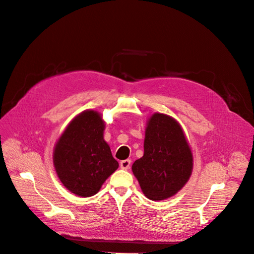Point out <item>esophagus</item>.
<instances>
[{"label":"esophagus","instance_id":"esophagus-1","mask_svg":"<svg viewBox=\"0 0 254 254\" xmlns=\"http://www.w3.org/2000/svg\"><path fill=\"white\" fill-rule=\"evenodd\" d=\"M120 165H121V167L123 168V170H128L129 166H130V160L129 159L123 160V161H121Z\"/></svg>","mask_w":254,"mask_h":254}]
</instances>
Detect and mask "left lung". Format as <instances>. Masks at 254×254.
<instances>
[{
    "label": "left lung",
    "mask_w": 254,
    "mask_h": 254,
    "mask_svg": "<svg viewBox=\"0 0 254 254\" xmlns=\"http://www.w3.org/2000/svg\"><path fill=\"white\" fill-rule=\"evenodd\" d=\"M192 170V151L182 127L172 116L154 113L147 122L144 155L131 166L142 192L153 201L170 198L188 182Z\"/></svg>",
    "instance_id": "1"
}]
</instances>
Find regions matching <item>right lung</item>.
<instances>
[{
	"mask_svg": "<svg viewBox=\"0 0 254 254\" xmlns=\"http://www.w3.org/2000/svg\"><path fill=\"white\" fill-rule=\"evenodd\" d=\"M102 115L86 110L75 116L57 141L53 162L64 187L80 197L99 192L117 168L109 145L103 138Z\"/></svg>",
	"mask_w": 254,
	"mask_h": 254,
	"instance_id": "1",
	"label": "right lung"
}]
</instances>
